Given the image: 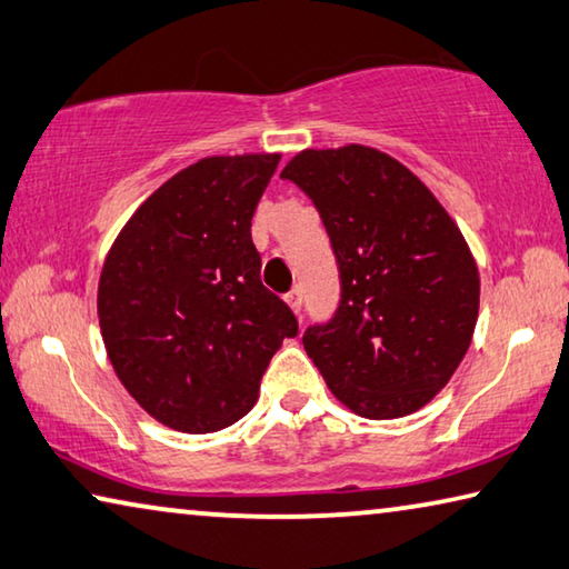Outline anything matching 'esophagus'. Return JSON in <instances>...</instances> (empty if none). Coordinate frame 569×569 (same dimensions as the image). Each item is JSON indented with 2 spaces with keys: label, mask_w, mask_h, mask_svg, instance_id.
I'll return each instance as SVG.
<instances>
[{
  "label": "esophagus",
  "mask_w": 569,
  "mask_h": 569,
  "mask_svg": "<svg viewBox=\"0 0 569 569\" xmlns=\"http://www.w3.org/2000/svg\"><path fill=\"white\" fill-rule=\"evenodd\" d=\"M283 299H286V303H288V306H291V311H293V313H301L303 293H301V288H299V286L291 288V291H288V293L283 296Z\"/></svg>",
  "instance_id": "esophagus-1"
}]
</instances>
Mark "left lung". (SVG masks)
Instances as JSON below:
<instances>
[{
    "mask_svg": "<svg viewBox=\"0 0 569 569\" xmlns=\"http://www.w3.org/2000/svg\"><path fill=\"white\" fill-rule=\"evenodd\" d=\"M281 177L317 204L341 281L333 319L303 333L306 355L362 418L420 410L479 319V268L461 230L408 167L362 143L306 149Z\"/></svg>",
    "mask_w": 569,
    "mask_h": 569,
    "instance_id": "obj_1",
    "label": "left lung"
}]
</instances>
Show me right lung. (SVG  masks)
<instances>
[{
    "instance_id": "obj_1",
    "label": "right lung",
    "mask_w": 569,
    "mask_h": 569,
    "mask_svg": "<svg viewBox=\"0 0 569 569\" xmlns=\"http://www.w3.org/2000/svg\"><path fill=\"white\" fill-rule=\"evenodd\" d=\"M281 154L207 157L123 224L98 281L113 372L151 418L214 432L258 400L293 311L260 283L250 220Z\"/></svg>"
}]
</instances>
